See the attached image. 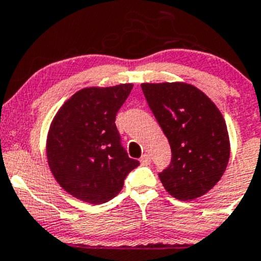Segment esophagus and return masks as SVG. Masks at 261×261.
Instances as JSON below:
<instances>
[{
  "label": "esophagus",
  "mask_w": 261,
  "mask_h": 261,
  "mask_svg": "<svg viewBox=\"0 0 261 261\" xmlns=\"http://www.w3.org/2000/svg\"><path fill=\"white\" fill-rule=\"evenodd\" d=\"M139 161H141L142 165H149V162H151V156H149L148 153L142 154V157L139 159Z\"/></svg>",
  "instance_id": "1"
}]
</instances>
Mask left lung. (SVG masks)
Here are the masks:
<instances>
[{"instance_id": "8db88e82", "label": "left lung", "mask_w": 261, "mask_h": 261, "mask_svg": "<svg viewBox=\"0 0 261 261\" xmlns=\"http://www.w3.org/2000/svg\"><path fill=\"white\" fill-rule=\"evenodd\" d=\"M142 91L171 147V164L160 174L170 195L192 200L221 180L229 160L226 122L215 102L185 82L142 84Z\"/></svg>"}]
</instances>
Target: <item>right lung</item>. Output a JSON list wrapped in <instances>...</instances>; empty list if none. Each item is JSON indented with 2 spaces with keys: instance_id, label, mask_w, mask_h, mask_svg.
Instances as JSON below:
<instances>
[{
  "instance_id": "1",
  "label": "right lung",
  "mask_w": 261,
  "mask_h": 261,
  "mask_svg": "<svg viewBox=\"0 0 261 261\" xmlns=\"http://www.w3.org/2000/svg\"><path fill=\"white\" fill-rule=\"evenodd\" d=\"M133 84L85 87L57 112L46 136V160L54 179L82 202L101 204L119 194L139 165L120 144L115 117Z\"/></svg>"
}]
</instances>
